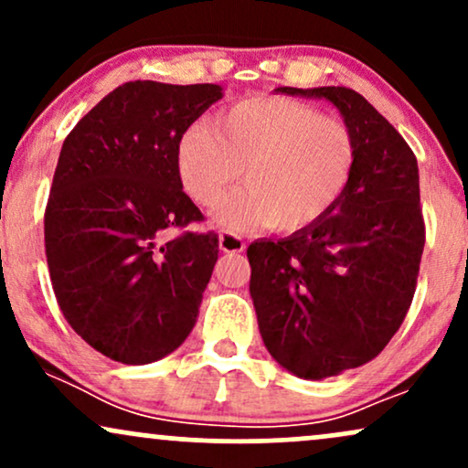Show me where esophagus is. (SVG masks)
<instances>
[{"label":"esophagus","mask_w":468,"mask_h":468,"mask_svg":"<svg viewBox=\"0 0 468 468\" xmlns=\"http://www.w3.org/2000/svg\"><path fill=\"white\" fill-rule=\"evenodd\" d=\"M246 249V241L239 235L230 233V230H222L219 233V250L222 252H241Z\"/></svg>","instance_id":"esophagus-1"}]
</instances>
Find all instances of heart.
<instances>
[{"mask_svg":"<svg viewBox=\"0 0 468 468\" xmlns=\"http://www.w3.org/2000/svg\"><path fill=\"white\" fill-rule=\"evenodd\" d=\"M358 138L346 121L299 101L246 99L180 136L176 174L197 207H213L233 182L246 185L219 204L229 227L264 224L275 233L313 227L346 196Z\"/></svg>","mask_w":468,"mask_h":468,"instance_id":"obj_1","label":"heart"}]
</instances>
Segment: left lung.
I'll list each match as a JSON object with an SVG mask.
<instances>
[{"instance_id": "1", "label": "left lung", "mask_w": 468, "mask_h": 468, "mask_svg": "<svg viewBox=\"0 0 468 468\" xmlns=\"http://www.w3.org/2000/svg\"><path fill=\"white\" fill-rule=\"evenodd\" d=\"M327 99L358 138L346 196L313 227L252 241L250 297L264 346L299 378L378 356L416 292L424 249L418 163L405 138L350 88H279Z\"/></svg>"}]
</instances>
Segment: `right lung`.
Returning <instances> with one entry per match:
<instances>
[{
  "instance_id": "obj_1",
  "label": "right lung",
  "mask_w": 468,
  "mask_h": 468,
  "mask_svg": "<svg viewBox=\"0 0 468 468\" xmlns=\"http://www.w3.org/2000/svg\"><path fill=\"white\" fill-rule=\"evenodd\" d=\"M219 99L213 83L130 80L63 141L44 216L48 271L68 324L112 361H158L196 325L219 239L185 230L204 216L182 191L176 147Z\"/></svg>"
}]
</instances>
